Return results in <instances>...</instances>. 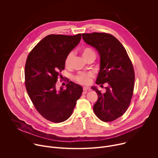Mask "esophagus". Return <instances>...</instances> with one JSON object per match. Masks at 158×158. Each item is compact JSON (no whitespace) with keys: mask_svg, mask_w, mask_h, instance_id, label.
I'll return each mask as SVG.
<instances>
[{"mask_svg":"<svg viewBox=\"0 0 158 158\" xmlns=\"http://www.w3.org/2000/svg\"><path fill=\"white\" fill-rule=\"evenodd\" d=\"M88 90H89V88L88 87H83V94H86L87 93V91Z\"/></svg>","mask_w":158,"mask_h":158,"instance_id":"34e87169","label":"esophagus"}]
</instances>
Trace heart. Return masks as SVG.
<instances>
[{"label":"heart","instance_id":"heart-1","mask_svg":"<svg viewBox=\"0 0 158 158\" xmlns=\"http://www.w3.org/2000/svg\"><path fill=\"white\" fill-rule=\"evenodd\" d=\"M81 53L84 59H86L91 56H95V53L94 51L89 48H84L81 50ZM73 58V52H70L67 56L65 60V65L66 66L69 65L71 60ZM93 77V74L91 73H81L76 76V81L79 84L83 85H88L91 81V77Z\"/></svg>","mask_w":158,"mask_h":158}]
</instances>
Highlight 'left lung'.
<instances>
[{
	"instance_id": "8db88e82",
	"label": "left lung",
	"mask_w": 158,
	"mask_h": 158,
	"mask_svg": "<svg viewBox=\"0 0 158 158\" xmlns=\"http://www.w3.org/2000/svg\"><path fill=\"white\" fill-rule=\"evenodd\" d=\"M82 37L99 54L100 69L96 83L108 85L104 93L96 86L91 87L98 95L93 110L101 121H112L125 113L131 102L135 79L132 62L121 43L111 34L93 32L82 34Z\"/></svg>"
}]
</instances>
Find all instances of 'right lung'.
<instances>
[{
    "label": "right lung",
    "instance_id": "1",
    "mask_svg": "<svg viewBox=\"0 0 158 158\" xmlns=\"http://www.w3.org/2000/svg\"><path fill=\"white\" fill-rule=\"evenodd\" d=\"M81 39L76 35L51 34L45 37L29 53L25 66V84L35 108L53 123L66 121L72 114L82 93L81 85L72 81L66 89L56 88L65 60Z\"/></svg>",
    "mask_w": 158,
    "mask_h": 158
}]
</instances>
